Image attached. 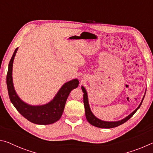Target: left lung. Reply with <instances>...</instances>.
Masks as SVG:
<instances>
[{"mask_svg": "<svg viewBox=\"0 0 153 153\" xmlns=\"http://www.w3.org/2000/svg\"><path fill=\"white\" fill-rule=\"evenodd\" d=\"M82 92H83V103H84V105H85V116H86V118L87 120V121L89 122V124H91L93 126H94L95 127L97 128H115L118 126L123 124L124 123L126 122H127L128 120H129L130 117H132L133 116V115L134 114L136 111L140 108V105H142V103H143V100L144 98V95L143 97V100H142L141 103L139 106L136 108L132 114H130L129 116H127L126 117H125L124 119H123L120 121H117V122H105V121H103V120H101L100 119H98L93 114V113L91 111L90 109V107L89 105V102H88V96H87V93L86 90H85V88L83 87H81Z\"/></svg>", "mask_w": 153, "mask_h": 153, "instance_id": "left-lung-1", "label": "left lung"}]
</instances>
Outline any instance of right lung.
Here are the masks:
<instances>
[{
  "instance_id": "1",
  "label": "right lung",
  "mask_w": 153,
  "mask_h": 153,
  "mask_svg": "<svg viewBox=\"0 0 153 153\" xmlns=\"http://www.w3.org/2000/svg\"><path fill=\"white\" fill-rule=\"evenodd\" d=\"M18 48L15 50L9 64V69L7 75V85L10 100L17 110L29 122L39 125L53 124L62 115L67 98L72 89L77 88L79 82L78 79H73L66 82L59 90L55 97L44 105L32 106L24 103L16 93L13 83L12 70L14 58Z\"/></svg>"
}]
</instances>
